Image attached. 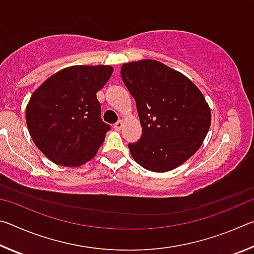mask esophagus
<instances>
[{
    "label": "esophagus",
    "mask_w": 254,
    "mask_h": 254,
    "mask_svg": "<svg viewBox=\"0 0 254 254\" xmlns=\"http://www.w3.org/2000/svg\"><path fill=\"white\" fill-rule=\"evenodd\" d=\"M122 127H123V122H122V121H118L117 123L114 124V128H115V130H117V131H120Z\"/></svg>",
    "instance_id": "esophagus-1"
}]
</instances>
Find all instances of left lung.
<instances>
[{
    "label": "left lung",
    "mask_w": 254,
    "mask_h": 254,
    "mask_svg": "<svg viewBox=\"0 0 254 254\" xmlns=\"http://www.w3.org/2000/svg\"><path fill=\"white\" fill-rule=\"evenodd\" d=\"M121 76L142 127L140 140L128 144L132 158L153 173L183 165L200 148L210 127L203 93L182 72L152 59L123 64Z\"/></svg>",
    "instance_id": "obj_1"
}]
</instances>
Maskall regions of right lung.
<instances>
[{
    "label": "right lung",
    "mask_w": 254,
    "mask_h": 254,
    "mask_svg": "<svg viewBox=\"0 0 254 254\" xmlns=\"http://www.w3.org/2000/svg\"><path fill=\"white\" fill-rule=\"evenodd\" d=\"M106 65L64 68L30 97L25 120L34 144L56 165L79 167L96 156L110 126L96 93L113 72Z\"/></svg>",
    "instance_id": "obj_1"
}]
</instances>
